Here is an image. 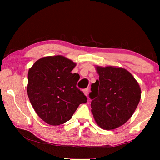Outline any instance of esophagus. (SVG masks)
I'll list each match as a JSON object with an SVG mask.
<instances>
[{
  "instance_id": "obj_1",
  "label": "esophagus",
  "mask_w": 160,
  "mask_h": 160,
  "mask_svg": "<svg viewBox=\"0 0 160 160\" xmlns=\"http://www.w3.org/2000/svg\"><path fill=\"white\" fill-rule=\"evenodd\" d=\"M84 95L87 97V96H88V95H89V89L87 88V89H84Z\"/></svg>"
}]
</instances>
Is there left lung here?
<instances>
[{"instance_id": "1", "label": "left lung", "mask_w": 160, "mask_h": 160, "mask_svg": "<svg viewBox=\"0 0 160 160\" xmlns=\"http://www.w3.org/2000/svg\"><path fill=\"white\" fill-rule=\"evenodd\" d=\"M95 69L99 80L91 86L92 113L100 128L114 130L134 113L141 100V87L123 68L95 66Z\"/></svg>"}]
</instances>
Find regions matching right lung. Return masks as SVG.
Returning <instances> with one entry per match:
<instances>
[{
    "label": "right lung",
    "instance_id": "add662e5",
    "mask_svg": "<svg viewBox=\"0 0 160 160\" xmlns=\"http://www.w3.org/2000/svg\"><path fill=\"white\" fill-rule=\"evenodd\" d=\"M76 62L62 55L39 59L28 71V95L37 114L50 125L64 124L87 98L76 87Z\"/></svg>",
    "mask_w": 160,
    "mask_h": 160
}]
</instances>
